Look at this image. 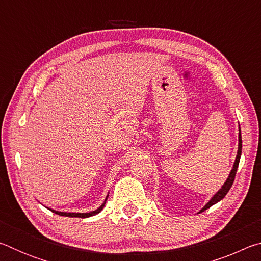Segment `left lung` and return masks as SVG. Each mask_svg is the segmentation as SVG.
I'll use <instances>...</instances> for the list:
<instances>
[{
    "label": "left lung",
    "mask_w": 261,
    "mask_h": 261,
    "mask_svg": "<svg viewBox=\"0 0 261 261\" xmlns=\"http://www.w3.org/2000/svg\"><path fill=\"white\" fill-rule=\"evenodd\" d=\"M240 134H238V151H237V155L235 159V162H233V166H232V169L230 171V174H229L228 178L224 184L221 187V189L219 190L218 192H216L213 197L211 198V200L207 202V204L202 207V208L198 212V213H201V212L206 211L207 208H210L211 206H213L216 202H219L220 200H222L224 197H226V194L228 193L229 190H230L231 185L233 183V179H235V176H236V171H237V168H238V163H240V159H241V154H242V136H241V127H240Z\"/></svg>",
    "instance_id": "obj_1"
}]
</instances>
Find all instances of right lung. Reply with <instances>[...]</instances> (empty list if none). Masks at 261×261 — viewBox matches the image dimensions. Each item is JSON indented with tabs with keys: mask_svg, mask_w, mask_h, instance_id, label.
<instances>
[{
	"mask_svg": "<svg viewBox=\"0 0 261 261\" xmlns=\"http://www.w3.org/2000/svg\"><path fill=\"white\" fill-rule=\"evenodd\" d=\"M107 198H108V196L106 197L103 204L101 205V206L99 207V208H96L95 211L88 212V213H68V212H59V211L50 210V208H48V210H50V211L53 212V213H55V214H57V215H61V216H69V218H82V219H85V218H90V216H93V215H95V214L100 213V212L102 211V208L105 207L106 201H107Z\"/></svg>",
	"mask_w": 261,
	"mask_h": 261,
	"instance_id": "right-lung-1",
	"label": "right lung"
}]
</instances>
